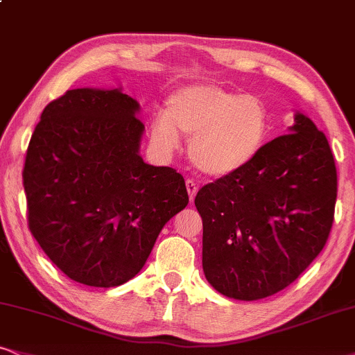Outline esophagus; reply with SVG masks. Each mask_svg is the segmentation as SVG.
Wrapping results in <instances>:
<instances>
[{
  "mask_svg": "<svg viewBox=\"0 0 355 355\" xmlns=\"http://www.w3.org/2000/svg\"><path fill=\"white\" fill-rule=\"evenodd\" d=\"M185 185H187V191H188V198H190V203H193V200H195V196H196V191H198V185H196L193 180H187Z\"/></svg>",
  "mask_w": 355,
  "mask_h": 355,
  "instance_id": "1",
  "label": "esophagus"
}]
</instances>
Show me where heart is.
I'll use <instances>...</instances> for the list:
<instances>
[{"mask_svg": "<svg viewBox=\"0 0 355 355\" xmlns=\"http://www.w3.org/2000/svg\"><path fill=\"white\" fill-rule=\"evenodd\" d=\"M190 137L188 155L201 173L226 178L257 159L270 134V113L260 98L219 85L180 88L167 100V113L150 124L152 142L165 152Z\"/></svg>", "mask_w": 355, "mask_h": 355, "instance_id": "heart-1", "label": "heart"}]
</instances>
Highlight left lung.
Listing matches in <instances>:
<instances>
[{
	"mask_svg": "<svg viewBox=\"0 0 355 355\" xmlns=\"http://www.w3.org/2000/svg\"><path fill=\"white\" fill-rule=\"evenodd\" d=\"M336 196L329 142L297 113L290 132L267 142L248 168L196 195L206 280L244 302L284 290L324 248Z\"/></svg>",
	"mask_w": 355,
	"mask_h": 355,
	"instance_id": "obj_1",
	"label": "left lung"
}]
</instances>
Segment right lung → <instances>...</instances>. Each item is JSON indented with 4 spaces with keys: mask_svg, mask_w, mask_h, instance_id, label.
<instances>
[{
    "mask_svg": "<svg viewBox=\"0 0 355 355\" xmlns=\"http://www.w3.org/2000/svg\"><path fill=\"white\" fill-rule=\"evenodd\" d=\"M139 103L116 89H69L44 107L22 170L29 230L71 280L111 288L136 277L188 205L177 170L139 155Z\"/></svg>",
    "mask_w": 355,
    "mask_h": 355,
    "instance_id": "1",
    "label": "right lung"
}]
</instances>
